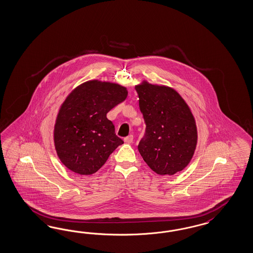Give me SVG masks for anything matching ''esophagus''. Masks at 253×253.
<instances>
[{
    "label": "esophagus",
    "instance_id": "esophagus-1",
    "mask_svg": "<svg viewBox=\"0 0 253 253\" xmlns=\"http://www.w3.org/2000/svg\"><path fill=\"white\" fill-rule=\"evenodd\" d=\"M133 135H129V136H127V137H126L125 139H124V141L125 142H126V143H128V144H130L133 142Z\"/></svg>",
    "mask_w": 253,
    "mask_h": 253
}]
</instances>
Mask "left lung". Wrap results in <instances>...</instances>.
<instances>
[{
  "instance_id": "obj_1",
  "label": "left lung",
  "mask_w": 253,
  "mask_h": 253,
  "mask_svg": "<svg viewBox=\"0 0 253 253\" xmlns=\"http://www.w3.org/2000/svg\"><path fill=\"white\" fill-rule=\"evenodd\" d=\"M139 110L146 125L138 149L152 170L174 175L190 163L197 142L196 121L184 99L165 85H137Z\"/></svg>"
}]
</instances>
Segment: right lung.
Masks as SVG:
<instances>
[{
    "label": "right lung",
    "mask_w": 253,
    "mask_h": 253,
    "mask_svg": "<svg viewBox=\"0 0 253 253\" xmlns=\"http://www.w3.org/2000/svg\"><path fill=\"white\" fill-rule=\"evenodd\" d=\"M126 96L127 90L120 84L93 80L67 97L57 114L54 141L60 161L70 170L80 175L98 171L124 143L107 114Z\"/></svg>",
    "instance_id": "1"
}]
</instances>
